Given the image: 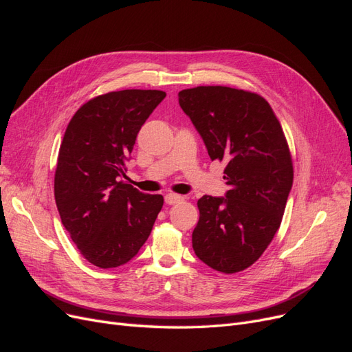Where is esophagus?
Instances as JSON below:
<instances>
[{
  "label": "esophagus",
  "instance_id": "1",
  "mask_svg": "<svg viewBox=\"0 0 352 352\" xmlns=\"http://www.w3.org/2000/svg\"><path fill=\"white\" fill-rule=\"evenodd\" d=\"M164 201H166V204L173 206V204H177V202H180V201H184V197L177 195V194H167L164 197Z\"/></svg>",
  "mask_w": 352,
  "mask_h": 352
}]
</instances>
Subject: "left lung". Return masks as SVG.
<instances>
[{"instance_id":"left-lung-1","label":"left lung","mask_w":352,"mask_h":352,"mask_svg":"<svg viewBox=\"0 0 352 352\" xmlns=\"http://www.w3.org/2000/svg\"><path fill=\"white\" fill-rule=\"evenodd\" d=\"M179 104L211 160L225 162L226 197L198 199L192 248L208 267L242 272L278 232L294 180L292 157L270 104L258 94L228 87L179 92Z\"/></svg>"}]
</instances>
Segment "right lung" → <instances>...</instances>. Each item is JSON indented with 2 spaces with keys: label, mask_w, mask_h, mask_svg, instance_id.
Wrapping results in <instances>:
<instances>
[{
  "label": "right lung",
  "mask_w": 352,
  "mask_h": 352,
  "mask_svg": "<svg viewBox=\"0 0 352 352\" xmlns=\"http://www.w3.org/2000/svg\"><path fill=\"white\" fill-rule=\"evenodd\" d=\"M166 92L124 89L100 95L74 113L60 145L54 197L63 226L100 269L132 260L150 236L162 195L123 182L136 135Z\"/></svg>",
  "instance_id": "1"
}]
</instances>
